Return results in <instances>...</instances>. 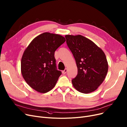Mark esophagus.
<instances>
[{
    "label": "esophagus",
    "mask_w": 127,
    "mask_h": 127,
    "mask_svg": "<svg viewBox=\"0 0 127 127\" xmlns=\"http://www.w3.org/2000/svg\"><path fill=\"white\" fill-rule=\"evenodd\" d=\"M67 69H65V70H63L62 71V72H63V74H65L66 72H67Z\"/></svg>",
    "instance_id": "obj_1"
}]
</instances>
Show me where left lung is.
<instances>
[{
	"instance_id": "8db88e82",
	"label": "left lung",
	"mask_w": 127,
	"mask_h": 127,
	"mask_svg": "<svg viewBox=\"0 0 127 127\" xmlns=\"http://www.w3.org/2000/svg\"><path fill=\"white\" fill-rule=\"evenodd\" d=\"M65 36L78 68V74L71 81L73 86L84 94L95 91L102 83L108 71L105 53L91 40L82 35Z\"/></svg>"
}]
</instances>
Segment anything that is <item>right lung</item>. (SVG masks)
<instances>
[{
	"label": "right lung",
	"instance_id": "obj_1",
	"mask_svg": "<svg viewBox=\"0 0 127 127\" xmlns=\"http://www.w3.org/2000/svg\"><path fill=\"white\" fill-rule=\"evenodd\" d=\"M65 41L61 35L44 32L33 39L25 50L22 74L26 83L37 92L51 91L62 74L56 68L55 52Z\"/></svg>",
	"mask_w": 127,
	"mask_h": 127
}]
</instances>
